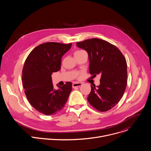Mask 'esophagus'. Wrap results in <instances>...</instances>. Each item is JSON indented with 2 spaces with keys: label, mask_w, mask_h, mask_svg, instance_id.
<instances>
[{
  "label": "esophagus",
  "mask_w": 151,
  "mask_h": 151,
  "mask_svg": "<svg viewBox=\"0 0 151 151\" xmlns=\"http://www.w3.org/2000/svg\"><path fill=\"white\" fill-rule=\"evenodd\" d=\"M82 85V83L81 82H74L72 85L73 88H76V87H81V86Z\"/></svg>",
  "instance_id": "1"
}]
</instances>
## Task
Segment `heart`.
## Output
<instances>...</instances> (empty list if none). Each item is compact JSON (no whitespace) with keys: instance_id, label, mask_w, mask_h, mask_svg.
I'll return each mask as SVG.
<instances>
[{"instance_id":"obj_1","label":"heart","mask_w":151,"mask_h":151,"mask_svg":"<svg viewBox=\"0 0 151 151\" xmlns=\"http://www.w3.org/2000/svg\"><path fill=\"white\" fill-rule=\"evenodd\" d=\"M79 51H76V52H79Z\"/></svg>"}]
</instances>
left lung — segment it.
I'll return each mask as SVG.
<instances>
[{
    "label": "left lung",
    "mask_w": 151,
    "mask_h": 151,
    "mask_svg": "<svg viewBox=\"0 0 151 151\" xmlns=\"http://www.w3.org/2000/svg\"><path fill=\"white\" fill-rule=\"evenodd\" d=\"M76 45L88 54L90 73L101 74L97 88L91 85L88 102L100 112L111 109L120 101L127 87V61L124 55L111 43L97 38L77 42Z\"/></svg>",
    "instance_id": "left-lung-1"
}]
</instances>
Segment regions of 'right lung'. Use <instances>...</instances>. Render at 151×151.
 <instances>
[{
    "label": "right lung",
    "instance_id": "obj_1",
    "mask_svg": "<svg viewBox=\"0 0 151 151\" xmlns=\"http://www.w3.org/2000/svg\"><path fill=\"white\" fill-rule=\"evenodd\" d=\"M72 47L47 42L35 48L27 57L22 71L24 93L30 104L39 112L53 115L60 112L66 103L72 90L67 82L58 90L54 88L51 74L61 68V58Z\"/></svg>",
    "mask_w": 151,
    "mask_h": 151
}]
</instances>
